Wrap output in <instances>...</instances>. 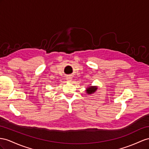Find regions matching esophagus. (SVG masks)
<instances>
[{
    "label": "esophagus",
    "instance_id": "esophagus-1",
    "mask_svg": "<svg viewBox=\"0 0 149 149\" xmlns=\"http://www.w3.org/2000/svg\"><path fill=\"white\" fill-rule=\"evenodd\" d=\"M67 81L68 82H72V77H70V76H68V77H67Z\"/></svg>",
    "mask_w": 149,
    "mask_h": 149
}]
</instances>
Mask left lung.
Here are the masks:
<instances>
[{
	"mask_svg": "<svg viewBox=\"0 0 149 149\" xmlns=\"http://www.w3.org/2000/svg\"><path fill=\"white\" fill-rule=\"evenodd\" d=\"M97 89V86H89L86 88V94H87L88 95L93 94L95 92H96Z\"/></svg>",
	"mask_w": 149,
	"mask_h": 149,
	"instance_id": "left-lung-1",
	"label": "left lung"
}]
</instances>
